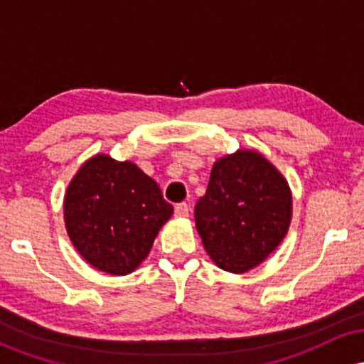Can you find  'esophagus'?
<instances>
[{"label": "esophagus", "instance_id": "esophagus-1", "mask_svg": "<svg viewBox=\"0 0 364 364\" xmlns=\"http://www.w3.org/2000/svg\"><path fill=\"white\" fill-rule=\"evenodd\" d=\"M174 214H176V217L185 219V217L190 215V205H188V203H178V205L174 207Z\"/></svg>", "mask_w": 364, "mask_h": 364}]
</instances>
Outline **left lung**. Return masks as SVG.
Masks as SVG:
<instances>
[{"instance_id": "1", "label": "left lung", "mask_w": 364, "mask_h": 364, "mask_svg": "<svg viewBox=\"0 0 364 364\" xmlns=\"http://www.w3.org/2000/svg\"><path fill=\"white\" fill-rule=\"evenodd\" d=\"M292 195L287 179L260 152L240 149L217 159L195 224L219 269L245 274L267 260L289 231Z\"/></svg>"}]
</instances>
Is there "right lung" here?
<instances>
[{
	"label": "right lung",
	"mask_w": 364,
	"mask_h": 364,
	"mask_svg": "<svg viewBox=\"0 0 364 364\" xmlns=\"http://www.w3.org/2000/svg\"><path fill=\"white\" fill-rule=\"evenodd\" d=\"M173 210L139 166L107 154L83 162L63 202L75 250L94 269L111 275L139 269Z\"/></svg>",
	"instance_id": "1"
}]
</instances>
